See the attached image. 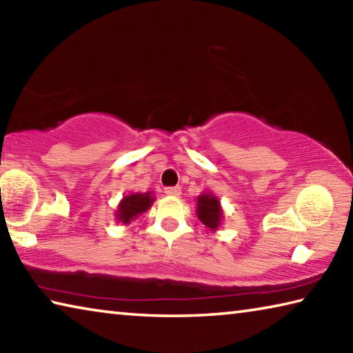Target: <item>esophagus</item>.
I'll use <instances>...</instances> for the list:
<instances>
[{
  "instance_id": "34e87169",
  "label": "esophagus",
  "mask_w": 353,
  "mask_h": 353,
  "mask_svg": "<svg viewBox=\"0 0 353 353\" xmlns=\"http://www.w3.org/2000/svg\"><path fill=\"white\" fill-rule=\"evenodd\" d=\"M165 193L168 196H179L181 194V187H166Z\"/></svg>"
}]
</instances>
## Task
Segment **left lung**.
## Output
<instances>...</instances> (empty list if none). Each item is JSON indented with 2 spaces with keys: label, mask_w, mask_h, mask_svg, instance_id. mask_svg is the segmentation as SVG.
Here are the masks:
<instances>
[{
  "label": "left lung",
  "mask_w": 353,
  "mask_h": 353,
  "mask_svg": "<svg viewBox=\"0 0 353 353\" xmlns=\"http://www.w3.org/2000/svg\"><path fill=\"white\" fill-rule=\"evenodd\" d=\"M198 218L201 219L202 224H205L207 227H210L212 230L216 229L219 225V221L223 218V212H221L219 207V201L218 198H214L213 194L207 193L202 194L198 198Z\"/></svg>",
  "instance_id": "left-lung-1"
}]
</instances>
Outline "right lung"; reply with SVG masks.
Instances as JSON below:
<instances>
[{
	"label": "right lung",
	"mask_w": 353,
	"mask_h": 353,
	"mask_svg": "<svg viewBox=\"0 0 353 353\" xmlns=\"http://www.w3.org/2000/svg\"><path fill=\"white\" fill-rule=\"evenodd\" d=\"M152 196L151 193H137V194H130L126 196L121 201V204L118 205V213H117V218L118 221H121V223H129V221H132L134 218L139 216L140 213L146 212L149 207L152 205Z\"/></svg>",
	"instance_id": "add662e5"
}]
</instances>
